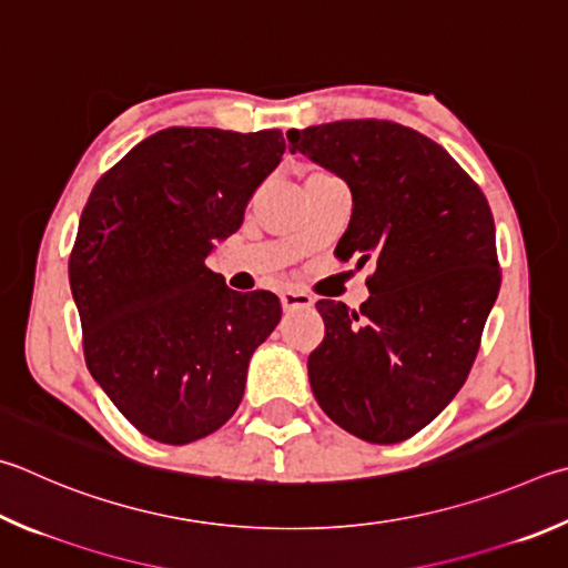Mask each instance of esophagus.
<instances>
[{
  "label": "esophagus",
  "instance_id": "esophagus-1",
  "mask_svg": "<svg viewBox=\"0 0 568 568\" xmlns=\"http://www.w3.org/2000/svg\"><path fill=\"white\" fill-rule=\"evenodd\" d=\"M281 303H283V307L285 311H297V307H311L315 301L307 293H303V291H283L281 293Z\"/></svg>",
  "mask_w": 568,
  "mask_h": 568
}]
</instances>
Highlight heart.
<instances>
[{
  "label": "heart",
  "mask_w": 568,
  "mask_h": 568,
  "mask_svg": "<svg viewBox=\"0 0 568 568\" xmlns=\"http://www.w3.org/2000/svg\"><path fill=\"white\" fill-rule=\"evenodd\" d=\"M313 176H317V173H313Z\"/></svg>",
  "instance_id": "obj_1"
}]
</instances>
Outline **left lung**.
I'll use <instances>...</instances> for the list:
<instances>
[{"label": "left lung", "mask_w": 568, "mask_h": 568, "mask_svg": "<svg viewBox=\"0 0 568 568\" xmlns=\"http://www.w3.org/2000/svg\"><path fill=\"white\" fill-rule=\"evenodd\" d=\"M287 141L347 181L353 215L335 255L373 265L359 313L317 301L313 395L349 435L395 445L449 405L479 353L501 285L487 195L439 143L395 121L320 123Z\"/></svg>", "instance_id": "1"}]
</instances>
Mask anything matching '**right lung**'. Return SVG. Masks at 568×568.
<instances>
[{"label":"right lung","mask_w":568,"mask_h":568,"mask_svg":"<svg viewBox=\"0 0 568 568\" xmlns=\"http://www.w3.org/2000/svg\"><path fill=\"white\" fill-rule=\"evenodd\" d=\"M285 151L283 133L171 126L91 191L69 255L89 373L141 435L189 445L239 409L255 347L281 320L205 265Z\"/></svg>","instance_id":"obj_1"}]
</instances>
